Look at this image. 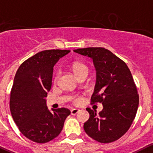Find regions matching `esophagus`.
Returning a JSON list of instances; mask_svg holds the SVG:
<instances>
[{
	"label": "esophagus",
	"mask_w": 153,
	"mask_h": 153,
	"mask_svg": "<svg viewBox=\"0 0 153 153\" xmlns=\"http://www.w3.org/2000/svg\"><path fill=\"white\" fill-rule=\"evenodd\" d=\"M79 110H78V109H73V110H71V113L72 115H76L79 113Z\"/></svg>",
	"instance_id": "1"
}]
</instances>
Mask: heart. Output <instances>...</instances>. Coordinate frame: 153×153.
<instances>
[{
  "label": "heart",
  "mask_w": 153,
  "mask_h": 153,
  "mask_svg": "<svg viewBox=\"0 0 153 153\" xmlns=\"http://www.w3.org/2000/svg\"><path fill=\"white\" fill-rule=\"evenodd\" d=\"M73 69H74V73H75L76 75L77 76L79 74H82V72L88 71V67H87L86 65H84V64L82 63H79V62L74 64V65H73ZM59 73H57L56 75V77H55V80H56V79L59 78ZM81 101H82V98H81L80 97H79V96H76V97H73L72 99L73 103H74V104H79V103L81 102Z\"/></svg>",
  "instance_id": "b5f03b06"
}]
</instances>
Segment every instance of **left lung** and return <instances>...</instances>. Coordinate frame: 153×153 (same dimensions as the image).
<instances>
[{
    "label": "left lung",
    "instance_id": "8db88e82",
    "mask_svg": "<svg viewBox=\"0 0 153 153\" xmlns=\"http://www.w3.org/2000/svg\"><path fill=\"white\" fill-rule=\"evenodd\" d=\"M74 52L92 59L97 78L91 103H101L104 107L98 115L86 108L90 117L84 123V130L100 143L117 140L131 127L139 105L131 73L126 62L105 48L88 47Z\"/></svg>",
    "mask_w": 153,
    "mask_h": 153
}]
</instances>
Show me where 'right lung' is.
<instances>
[{
    "instance_id": "1",
    "label": "right lung",
    "mask_w": 153,
    "mask_h": 153,
    "mask_svg": "<svg viewBox=\"0 0 153 153\" xmlns=\"http://www.w3.org/2000/svg\"><path fill=\"white\" fill-rule=\"evenodd\" d=\"M70 52L42 51L25 61L16 74L10 92V112L20 132L36 143H47L59 136L71 114L65 107L49 111L45 99L52 86L54 65Z\"/></svg>"
}]
</instances>
